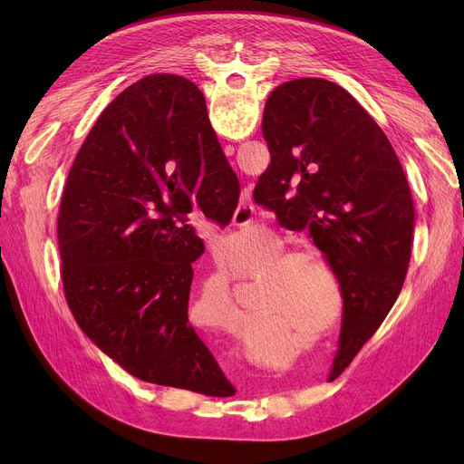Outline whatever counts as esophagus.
<instances>
[{
    "label": "esophagus",
    "mask_w": 464,
    "mask_h": 464,
    "mask_svg": "<svg viewBox=\"0 0 464 464\" xmlns=\"http://www.w3.org/2000/svg\"><path fill=\"white\" fill-rule=\"evenodd\" d=\"M254 218V207L250 203H240L238 208L235 210V224L238 222H250V219Z\"/></svg>",
    "instance_id": "obj_1"
}]
</instances>
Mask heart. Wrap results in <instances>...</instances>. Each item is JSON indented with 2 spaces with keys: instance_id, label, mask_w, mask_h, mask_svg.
I'll list each match as a JSON object with an SVG mask.
<instances>
[{
  "instance_id": "1",
  "label": "heart",
  "mask_w": 464,
  "mask_h": 464,
  "mask_svg": "<svg viewBox=\"0 0 464 464\" xmlns=\"http://www.w3.org/2000/svg\"><path fill=\"white\" fill-rule=\"evenodd\" d=\"M246 246V237H229L224 242V248L229 252H240L242 248ZM303 256H306L303 250H284L280 254H276L275 257H271L266 261V265L261 269V276H269V282H266V299L265 304L269 308H285L287 301L294 299L295 295H301L303 291L310 294V284L303 282V278L295 276L294 269H289L297 259H301ZM315 265L320 266V271L327 276V280L331 282V285H336V278L333 275V271L327 266L325 261L315 257ZM227 275L231 278H245L248 275H252V266L248 265H229L227 266ZM203 297H207V291L212 289L214 294L219 297V304H222L224 310V324L233 325L238 320V306L235 303V299L231 297V291L227 287V284L224 280H219L218 276H208L203 282Z\"/></svg>"
}]
</instances>
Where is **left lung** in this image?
<instances>
[{
  "label": "left lung",
  "mask_w": 464,
  "mask_h": 464,
  "mask_svg": "<svg viewBox=\"0 0 464 464\" xmlns=\"http://www.w3.org/2000/svg\"><path fill=\"white\" fill-rule=\"evenodd\" d=\"M271 165L254 201L287 229H308L343 291L329 380L346 371L395 304L410 263L413 201L392 142L338 84L295 79L265 103Z\"/></svg>",
  "instance_id": "8db88e82"
}]
</instances>
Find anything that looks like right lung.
Here are the masks:
<instances>
[{"mask_svg":"<svg viewBox=\"0 0 464 464\" xmlns=\"http://www.w3.org/2000/svg\"><path fill=\"white\" fill-rule=\"evenodd\" d=\"M238 193L201 90L179 75L126 88L82 142L58 216L63 291L79 327L131 376L235 395L188 322L205 245L184 214L193 203L226 227Z\"/></svg>","mask_w":464,"mask_h":464,"instance_id":"1","label":"right lung"}]
</instances>
